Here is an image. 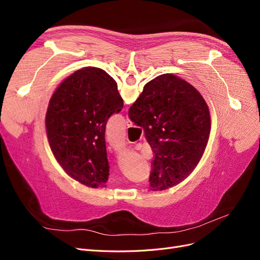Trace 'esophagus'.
<instances>
[{
	"instance_id": "1",
	"label": "esophagus",
	"mask_w": 260,
	"mask_h": 260,
	"mask_svg": "<svg viewBox=\"0 0 260 260\" xmlns=\"http://www.w3.org/2000/svg\"><path fill=\"white\" fill-rule=\"evenodd\" d=\"M125 125H127L128 128H130V127H132L133 125V123H132V121L129 119V118L127 117V119H125Z\"/></svg>"
}]
</instances>
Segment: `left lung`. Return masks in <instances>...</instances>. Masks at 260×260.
Masks as SVG:
<instances>
[{"mask_svg":"<svg viewBox=\"0 0 260 260\" xmlns=\"http://www.w3.org/2000/svg\"><path fill=\"white\" fill-rule=\"evenodd\" d=\"M122 107L116 81L95 67L78 70L54 92L45 118L49 143L62 169L80 183L107 182L105 128Z\"/></svg>","mask_w":260,"mask_h":260,"instance_id":"obj_1","label":"left lung"}]
</instances>
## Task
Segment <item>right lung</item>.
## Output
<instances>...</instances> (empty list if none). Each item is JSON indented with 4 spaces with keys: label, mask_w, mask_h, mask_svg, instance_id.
<instances>
[{
    "label": "right lung",
    "mask_w": 260,
    "mask_h": 260,
    "mask_svg": "<svg viewBox=\"0 0 260 260\" xmlns=\"http://www.w3.org/2000/svg\"><path fill=\"white\" fill-rule=\"evenodd\" d=\"M129 118L143 128L155 154L149 175L153 190H166L184 180L209 138V109L201 93L174 75H160L145 84L129 108Z\"/></svg>",
    "instance_id": "1"
}]
</instances>
